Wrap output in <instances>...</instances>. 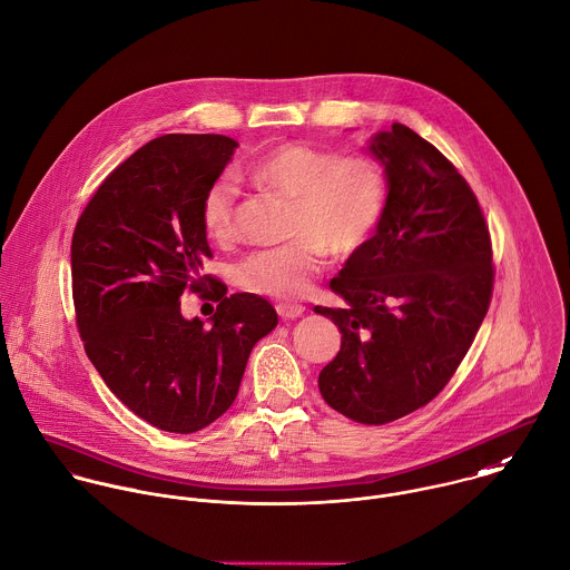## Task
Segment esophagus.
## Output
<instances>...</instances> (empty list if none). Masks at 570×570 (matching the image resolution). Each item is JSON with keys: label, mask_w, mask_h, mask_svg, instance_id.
<instances>
[{"label": "esophagus", "mask_w": 570, "mask_h": 570, "mask_svg": "<svg viewBox=\"0 0 570 570\" xmlns=\"http://www.w3.org/2000/svg\"><path fill=\"white\" fill-rule=\"evenodd\" d=\"M276 312H278V316L283 321H294V318H301L305 314V307L303 305H294V303H278Z\"/></svg>", "instance_id": "1"}]
</instances>
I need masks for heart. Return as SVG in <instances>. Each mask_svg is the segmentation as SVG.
I'll list each match as a JSON object with an SVG mask.
<instances>
[{"label": "heart", "mask_w": 570, "mask_h": 570, "mask_svg": "<svg viewBox=\"0 0 570 570\" xmlns=\"http://www.w3.org/2000/svg\"><path fill=\"white\" fill-rule=\"evenodd\" d=\"M247 175L294 198L287 234L292 240L258 249L236 267V281L249 292L274 298H301L325 265L327 249L347 256L376 232L389 184L376 159L341 157L336 150L285 144L247 166ZM238 188L229 177L214 179L200 200V223L216 243L236 234Z\"/></svg>", "instance_id": "obj_1"}]
</instances>
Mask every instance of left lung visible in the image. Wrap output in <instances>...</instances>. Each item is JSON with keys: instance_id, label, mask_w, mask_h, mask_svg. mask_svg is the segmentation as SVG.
I'll return each instance as SVG.
<instances>
[{"instance_id": "left-lung-1", "label": "left lung", "mask_w": 570, "mask_h": 570, "mask_svg": "<svg viewBox=\"0 0 570 570\" xmlns=\"http://www.w3.org/2000/svg\"><path fill=\"white\" fill-rule=\"evenodd\" d=\"M367 150L384 166L386 207L330 283L347 307H314L343 334L318 386L338 413L386 424L431 402L466 356L491 303L493 252L475 194L438 148L393 124Z\"/></svg>"}]
</instances>
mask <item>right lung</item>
<instances>
[{"label": "right lung", "instance_id": "obj_1", "mask_svg": "<svg viewBox=\"0 0 570 570\" xmlns=\"http://www.w3.org/2000/svg\"><path fill=\"white\" fill-rule=\"evenodd\" d=\"M236 146L223 135L153 139L106 177L72 234L83 350L135 415L170 433H194L223 415L252 347L278 325L265 298L227 296L220 281L203 276L212 249L200 200ZM186 288L219 303L209 326L183 318Z\"/></svg>", "mask_w": 570, "mask_h": 570}]
</instances>
